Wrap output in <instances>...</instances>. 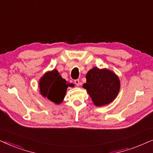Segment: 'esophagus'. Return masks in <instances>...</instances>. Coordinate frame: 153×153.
Instances as JSON below:
<instances>
[{
  "label": "esophagus",
  "instance_id": "obj_1",
  "mask_svg": "<svg viewBox=\"0 0 153 153\" xmlns=\"http://www.w3.org/2000/svg\"><path fill=\"white\" fill-rule=\"evenodd\" d=\"M74 83H75V84L77 85V86H79V85H80V81H79V79H75Z\"/></svg>",
  "mask_w": 153,
  "mask_h": 153
}]
</instances>
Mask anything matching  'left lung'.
Here are the masks:
<instances>
[{
    "instance_id": "8db88e82",
    "label": "left lung",
    "mask_w": 153,
    "mask_h": 153,
    "mask_svg": "<svg viewBox=\"0 0 153 153\" xmlns=\"http://www.w3.org/2000/svg\"><path fill=\"white\" fill-rule=\"evenodd\" d=\"M86 83L83 87L87 90L94 104L100 106L111 102L120 90V81L113 72L94 68L86 74Z\"/></svg>"
}]
</instances>
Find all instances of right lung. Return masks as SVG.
<instances>
[{"label": "right lung", "mask_w": 153, "mask_h": 153, "mask_svg": "<svg viewBox=\"0 0 153 153\" xmlns=\"http://www.w3.org/2000/svg\"><path fill=\"white\" fill-rule=\"evenodd\" d=\"M68 86H74V84L67 83L56 70L46 73L39 81L42 95L56 104L61 103Z\"/></svg>", "instance_id": "right-lung-1"}]
</instances>
